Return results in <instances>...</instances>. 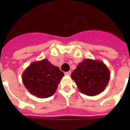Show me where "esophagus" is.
Instances as JSON below:
<instances>
[{
    "label": "esophagus",
    "instance_id": "obj_1",
    "mask_svg": "<svg viewBox=\"0 0 130 130\" xmlns=\"http://www.w3.org/2000/svg\"><path fill=\"white\" fill-rule=\"evenodd\" d=\"M71 71H67V72H65V74L66 75H71Z\"/></svg>",
    "mask_w": 130,
    "mask_h": 130
}]
</instances>
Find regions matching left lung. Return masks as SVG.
I'll list each match as a JSON object with an SVG mask.
<instances>
[{"label":"left lung","mask_w":130,"mask_h":130,"mask_svg":"<svg viewBox=\"0 0 130 130\" xmlns=\"http://www.w3.org/2000/svg\"><path fill=\"white\" fill-rule=\"evenodd\" d=\"M71 77L82 93L95 96L106 88L110 79V73L103 62L85 59L78 64Z\"/></svg>","instance_id":"obj_1"}]
</instances>
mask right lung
I'll return each instance as SVG.
<instances>
[{"mask_svg": "<svg viewBox=\"0 0 130 130\" xmlns=\"http://www.w3.org/2000/svg\"><path fill=\"white\" fill-rule=\"evenodd\" d=\"M64 73L52 65L47 59L34 62L22 75L25 88L39 98H47L54 94Z\"/></svg>", "mask_w": 130, "mask_h": 130, "instance_id": "right-lung-1", "label": "right lung"}]
</instances>
